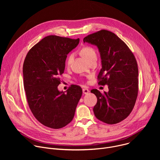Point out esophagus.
Returning <instances> with one entry per match:
<instances>
[{"label":"esophagus","instance_id":"1","mask_svg":"<svg viewBox=\"0 0 160 160\" xmlns=\"http://www.w3.org/2000/svg\"><path fill=\"white\" fill-rule=\"evenodd\" d=\"M88 92H89L88 89H87V88H83V94H87L88 93Z\"/></svg>","mask_w":160,"mask_h":160}]
</instances>
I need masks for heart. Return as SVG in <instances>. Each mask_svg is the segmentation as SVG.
I'll use <instances>...</instances> for the list:
<instances>
[{
	"label": "heart",
	"mask_w": 160,
	"mask_h": 160,
	"mask_svg": "<svg viewBox=\"0 0 160 160\" xmlns=\"http://www.w3.org/2000/svg\"><path fill=\"white\" fill-rule=\"evenodd\" d=\"M82 56L88 61H90L94 58H96V52L95 49L90 47V46H85L83 47L80 51ZM73 54H71L68 56L67 59H66V64L68 66L70 65V64L72 62V60L73 59Z\"/></svg>",
	"instance_id": "b5f03b06"
}]
</instances>
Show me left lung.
I'll list each match as a JSON object with an SVG mask.
<instances>
[{"mask_svg":"<svg viewBox=\"0 0 160 160\" xmlns=\"http://www.w3.org/2000/svg\"><path fill=\"white\" fill-rule=\"evenodd\" d=\"M83 42L98 48L102 62L98 84L108 85L109 89L104 94L97 89L91 90L98 99L93 109L94 115L104 123H118L128 117L138 98L139 72L136 59L127 45L108 30L90 34Z\"/></svg>","mask_w":160,"mask_h":160,"instance_id":"1","label":"left lung"}]
</instances>
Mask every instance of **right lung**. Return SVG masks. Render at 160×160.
<instances>
[{
	"mask_svg": "<svg viewBox=\"0 0 160 160\" xmlns=\"http://www.w3.org/2000/svg\"><path fill=\"white\" fill-rule=\"evenodd\" d=\"M80 39L49 35L27 53L22 67L23 83L29 108L42 125L58 129L70 123L82 95V88L72 85L59 92V76L64 71L67 54Z\"/></svg>",
	"mask_w": 160,
	"mask_h": 160,
	"instance_id": "1",
	"label": "right lung"
}]
</instances>
